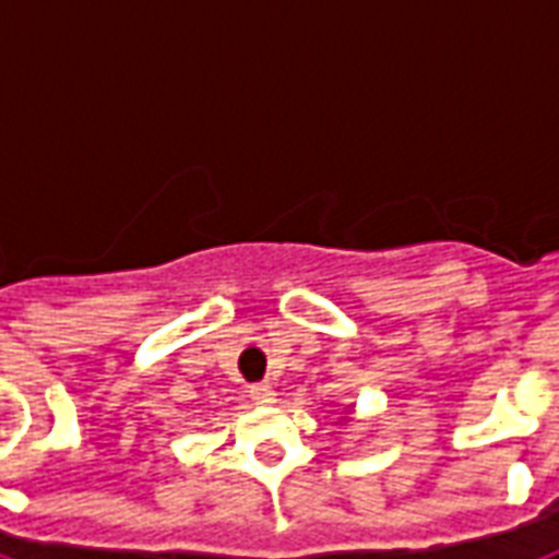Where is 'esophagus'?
<instances>
[{
	"mask_svg": "<svg viewBox=\"0 0 559 559\" xmlns=\"http://www.w3.org/2000/svg\"><path fill=\"white\" fill-rule=\"evenodd\" d=\"M251 399L257 404H272L275 401V389L269 386V383H257V386H251Z\"/></svg>",
	"mask_w": 559,
	"mask_h": 559,
	"instance_id": "1",
	"label": "esophagus"
}]
</instances>
